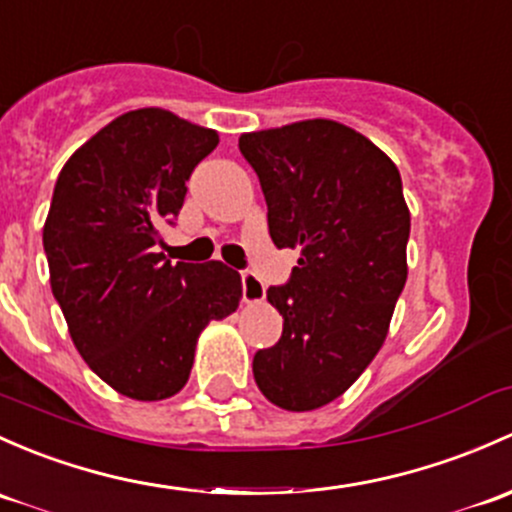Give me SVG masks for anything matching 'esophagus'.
<instances>
[{"mask_svg":"<svg viewBox=\"0 0 512 512\" xmlns=\"http://www.w3.org/2000/svg\"><path fill=\"white\" fill-rule=\"evenodd\" d=\"M242 299L247 304H260L265 301V284L260 282L255 272H242Z\"/></svg>","mask_w":512,"mask_h":512,"instance_id":"34e87169","label":"esophagus"}]
</instances>
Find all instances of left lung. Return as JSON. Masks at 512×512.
<instances>
[{
	"label": "left lung",
	"instance_id": "8db88e82",
	"mask_svg": "<svg viewBox=\"0 0 512 512\" xmlns=\"http://www.w3.org/2000/svg\"><path fill=\"white\" fill-rule=\"evenodd\" d=\"M240 152L265 193L272 242L301 252L289 282L267 289L284 328L252 373L272 405L309 412L383 348L407 282L410 208L392 159L341 122L247 132Z\"/></svg>",
	"mask_w": 512,
	"mask_h": 512
}]
</instances>
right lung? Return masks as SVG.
I'll list each match as a JSON object with an SVG mask.
<instances>
[{
  "mask_svg": "<svg viewBox=\"0 0 512 512\" xmlns=\"http://www.w3.org/2000/svg\"><path fill=\"white\" fill-rule=\"evenodd\" d=\"M215 147V129L142 107L75 149L53 188L43 225L53 297L90 370L132 400L176 395L203 328L240 304V274L223 262L174 265L157 252Z\"/></svg>",
  "mask_w": 512,
  "mask_h": 512,
  "instance_id": "obj_1",
  "label": "right lung"
}]
</instances>
